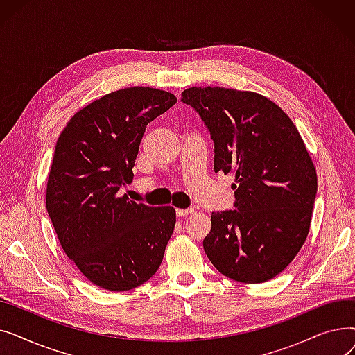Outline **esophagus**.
I'll return each instance as SVG.
<instances>
[{
    "mask_svg": "<svg viewBox=\"0 0 355 355\" xmlns=\"http://www.w3.org/2000/svg\"><path fill=\"white\" fill-rule=\"evenodd\" d=\"M175 213H177L178 217H187V216L193 214L194 210H193V209H177Z\"/></svg>",
    "mask_w": 355,
    "mask_h": 355,
    "instance_id": "obj_1",
    "label": "esophagus"
}]
</instances>
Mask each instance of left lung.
Wrapping results in <instances>:
<instances>
[{
  "label": "left lung",
  "mask_w": 355,
  "mask_h": 355,
  "mask_svg": "<svg viewBox=\"0 0 355 355\" xmlns=\"http://www.w3.org/2000/svg\"><path fill=\"white\" fill-rule=\"evenodd\" d=\"M209 129L214 171L234 173V210L211 214L202 241L214 268L243 284L281 273L301 250L316 197V171L296 126L254 92L190 87L181 93Z\"/></svg>",
  "instance_id": "8db88e82"
}]
</instances>
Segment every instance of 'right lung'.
<instances>
[{"label": "right lung", "instance_id": "obj_1", "mask_svg": "<svg viewBox=\"0 0 355 355\" xmlns=\"http://www.w3.org/2000/svg\"><path fill=\"white\" fill-rule=\"evenodd\" d=\"M177 103L170 92L126 87L85 106L55 144L46 207L60 245L99 288L123 292L158 270L175 226V210L119 194L146 125Z\"/></svg>", "mask_w": 355, "mask_h": 355}]
</instances>
